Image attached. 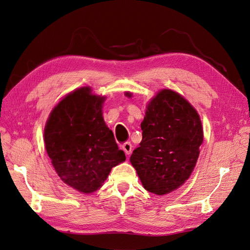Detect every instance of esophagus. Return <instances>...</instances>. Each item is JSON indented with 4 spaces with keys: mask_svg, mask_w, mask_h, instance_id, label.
Listing matches in <instances>:
<instances>
[{
    "mask_svg": "<svg viewBox=\"0 0 250 250\" xmlns=\"http://www.w3.org/2000/svg\"><path fill=\"white\" fill-rule=\"evenodd\" d=\"M123 150L125 151V153L126 155H129L130 153H132L133 145H132V144H130V142H126V143L124 144V145H123Z\"/></svg>",
    "mask_w": 250,
    "mask_h": 250,
    "instance_id": "34e87169",
    "label": "esophagus"
}]
</instances>
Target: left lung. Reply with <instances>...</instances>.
I'll return each mask as SVG.
<instances>
[{
	"instance_id": "8db88e82",
	"label": "left lung",
	"mask_w": 250,
	"mask_h": 250,
	"mask_svg": "<svg viewBox=\"0 0 250 250\" xmlns=\"http://www.w3.org/2000/svg\"><path fill=\"white\" fill-rule=\"evenodd\" d=\"M141 128L142 142L129 161L143 187L158 195L175 190L199 158L204 140L199 113L177 92L164 89L148 104Z\"/></svg>"
}]
</instances>
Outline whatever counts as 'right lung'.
<instances>
[{"instance_id": "right-lung-1", "label": "right lung", "mask_w": 250, "mask_h": 250, "mask_svg": "<svg viewBox=\"0 0 250 250\" xmlns=\"http://www.w3.org/2000/svg\"><path fill=\"white\" fill-rule=\"evenodd\" d=\"M105 98L82 87L65 96L44 128L47 155L61 179L82 193L99 189L111 168L125 160L102 116Z\"/></svg>"}]
</instances>
